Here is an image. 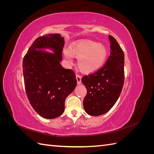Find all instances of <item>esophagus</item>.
I'll list each match as a JSON object with an SVG mask.
<instances>
[{"instance_id": "esophagus-1", "label": "esophagus", "mask_w": 154, "mask_h": 154, "mask_svg": "<svg viewBox=\"0 0 154 154\" xmlns=\"http://www.w3.org/2000/svg\"><path fill=\"white\" fill-rule=\"evenodd\" d=\"M76 80H77V83L78 85H80V83H82V81H81V77L79 76V75H76Z\"/></svg>"}]
</instances>
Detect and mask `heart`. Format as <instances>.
<instances>
[{
  "label": "heart",
  "mask_w": 154,
  "mask_h": 154,
  "mask_svg": "<svg viewBox=\"0 0 154 154\" xmlns=\"http://www.w3.org/2000/svg\"><path fill=\"white\" fill-rule=\"evenodd\" d=\"M63 54L69 63L72 62V57L78 58V66L80 71L91 74L103 66L107 57V50L101 44L83 40L65 49Z\"/></svg>",
  "instance_id": "heart-1"
}]
</instances>
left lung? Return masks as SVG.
<instances>
[{
	"instance_id": "left-lung-1",
	"label": "left lung",
	"mask_w": 154,
	"mask_h": 154,
	"mask_svg": "<svg viewBox=\"0 0 154 154\" xmlns=\"http://www.w3.org/2000/svg\"><path fill=\"white\" fill-rule=\"evenodd\" d=\"M109 40L110 55L104 66L82 79L87 90L83 107L90 116H98L106 113L118 100L123 86V51L113 36L109 35Z\"/></svg>"
}]
</instances>
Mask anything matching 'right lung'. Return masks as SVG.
Listing matches in <instances>:
<instances>
[{
	"label": "right lung",
	"instance_id": "1",
	"mask_svg": "<svg viewBox=\"0 0 154 154\" xmlns=\"http://www.w3.org/2000/svg\"><path fill=\"white\" fill-rule=\"evenodd\" d=\"M64 43V38L58 33L40 36L23 60L27 98L34 110L45 119L56 118L64 112L66 97L76 87L75 73L60 64Z\"/></svg>",
	"mask_w": 154,
	"mask_h": 154
}]
</instances>
